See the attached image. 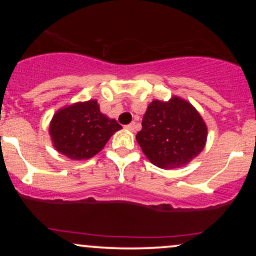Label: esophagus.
<instances>
[{
  "label": "esophagus",
  "instance_id": "1",
  "mask_svg": "<svg viewBox=\"0 0 256 256\" xmlns=\"http://www.w3.org/2000/svg\"><path fill=\"white\" fill-rule=\"evenodd\" d=\"M134 126H136V122H131V124L126 125V128H128V131H134Z\"/></svg>",
  "mask_w": 256,
  "mask_h": 256
}]
</instances>
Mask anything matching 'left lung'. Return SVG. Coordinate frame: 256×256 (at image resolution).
I'll list each match as a JSON object with an SVG mask.
<instances>
[{"label": "left lung", "instance_id": "8db88e82", "mask_svg": "<svg viewBox=\"0 0 256 256\" xmlns=\"http://www.w3.org/2000/svg\"><path fill=\"white\" fill-rule=\"evenodd\" d=\"M136 140L152 165L164 170L183 167L204 150L207 125L186 100H154L146 108Z\"/></svg>", "mask_w": 256, "mask_h": 256}]
</instances>
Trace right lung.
I'll use <instances>...</instances> for the list:
<instances>
[{
  "instance_id": "add662e5",
  "label": "right lung",
  "mask_w": 256,
  "mask_h": 256,
  "mask_svg": "<svg viewBox=\"0 0 256 256\" xmlns=\"http://www.w3.org/2000/svg\"><path fill=\"white\" fill-rule=\"evenodd\" d=\"M120 128L116 119L101 113L96 100H89L56 110L49 125V134L60 154L71 160H88L101 152Z\"/></svg>"
}]
</instances>
